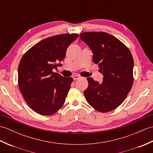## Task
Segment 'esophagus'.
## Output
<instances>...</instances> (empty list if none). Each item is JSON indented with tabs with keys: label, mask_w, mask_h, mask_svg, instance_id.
Wrapping results in <instances>:
<instances>
[{
	"label": "esophagus",
	"mask_w": 153,
	"mask_h": 153,
	"mask_svg": "<svg viewBox=\"0 0 153 153\" xmlns=\"http://www.w3.org/2000/svg\"><path fill=\"white\" fill-rule=\"evenodd\" d=\"M72 78L74 80H76V79H78L79 78H80V76H78V75H75L72 77Z\"/></svg>",
	"instance_id": "1"
}]
</instances>
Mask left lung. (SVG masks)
<instances>
[{"label":"left lung","mask_w":153,"mask_h":153,"mask_svg":"<svg viewBox=\"0 0 153 153\" xmlns=\"http://www.w3.org/2000/svg\"><path fill=\"white\" fill-rule=\"evenodd\" d=\"M80 39L93 53V61L99 64L101 83L88 77L84 95L89 105L101 112L114 110L123 102L133 85L134 59L121 41L105 32H85Z\"/></svg>","instance_id":"obj_1"}]
</instances>
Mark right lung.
I'll return each mask as SVG.
<instances>
[{
	"instance_id": "obj_1",
	"label": "right lung",
	"mask_w": 153,
	"mask_h": 153,
	"mask_svg": "<svg viewBox=\"0 0 153 153\" xmlns=\"http://www.w3.org/2000/svg\"><path fill=\"white\" fill-rule=\"evenodd\" d=\"M78 34H61L41 41L23 56L18 66V85L30 108L42 115L56 112L66 100L73 79L53 71L64 60Z\"/></svg>"
}]
</instances>
